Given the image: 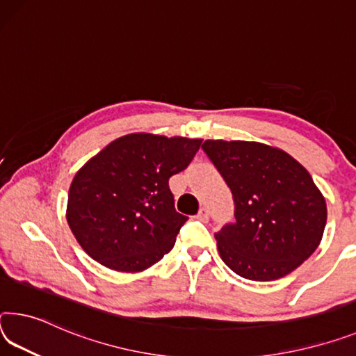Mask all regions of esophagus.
Here are the masks:
<instances>
[{"instance_id": "obj_1", "label": "esophagus", "mask_w": 356, "mask_h": 356, "mask_svg": "<svg viewBox=\"0 0 356 356\" xmlns=\"http://www.w3.org/2000/svg\"><path fill=\"white\" fill-rule=\"evenodd\" d=\"M196 218L201 220V222H207V220H209V209L207 207H201L200 212L196 213Z\"/></svg>"}]
</instances>
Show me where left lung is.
Here are the masks:
<instances>
[{
  "label": "left lung",
  "instance_id": "left-lung-1",
  "mask_svg": "<svg viewBox=\"0 0 356 356\" xmlns=\"http://www.w3.org/2000/svg\"><path fill=\"white\" fill-rule=\"evenodd\" d=\"M202 150L233 193L234 223L216 233L220 257L241 277L268 282L295 270L317 249L326 202L301 163L249 140H204Z\"/></svg>",
  "mask_w": 356,
  "mask_h": 356
}]
</instances>
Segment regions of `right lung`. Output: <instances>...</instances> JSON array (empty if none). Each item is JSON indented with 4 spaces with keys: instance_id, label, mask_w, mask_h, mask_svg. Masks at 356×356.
<instances>
[{
    "instance_id": "1",
    "label": "right lung",
    "mask_w": 356,
    "mask_h": 356,
    "mask_svg": "<svg viewBox=\"0 0 356 356\" xmlns=\"http://www.w3.org/2000/svg\"><path fill=\"white\" fill-rule=\"evenodd\" d=\"M201 143L133 133L90 158L72 179L66 209L82 249L120 273L160 261L188 220L174 207L169 177L190 165Z\"/></svg>"
}]
</instances>
